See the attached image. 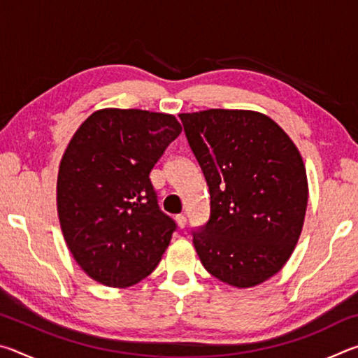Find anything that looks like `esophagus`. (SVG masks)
Here are the masks:
<instances>
[{"label":"esophagus","mask_w":358,"mask_h":358,"mask_svg":"<svg viewBox=\"0 0 358 358\" xmlns=\"http://www.w3.org/2000/svg\"><path fill=\"white\" fill-rule=\"evenodd\" d=\"M175 221H177L180 229H183L186 226V216L185 215H177V217H175Z\"/></svg>","instance_id":"obj_1"}]
</instances>
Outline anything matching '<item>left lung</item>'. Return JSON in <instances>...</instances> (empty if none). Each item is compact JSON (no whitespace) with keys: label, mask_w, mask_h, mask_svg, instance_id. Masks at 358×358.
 Listing matches in <instances>:
<instances>
[{"label":"left lung","mask_w":358,"mask_h":358,"mask_svg":"<svg viewBox=\"0 0 358 358\" xmlns=\"http://www.w3.org/2000/svg\"><path fill=\"white\" fill-rule=\"evenodd\" d=\"M210 191V220L192 243L210 275L248 289L294 252L308 205L306 169L280 124L254 110L180 113Z\"/></svg>","instance_id":"left-lung-1"}]
</instances>
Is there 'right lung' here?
I'll use <instances>...</instances> for the list:
<instances>
[{
  "label": "right lung",
  "instance_id": "obj_1",
  "mask_svg": "<svg viewBox=\"0 0 358 358\" xmlns=\"http://www.w3.org/2000/svg\"><path fill=\"white\" fill-rule=\"evenodd\" d=\"M180 132L173 115L102 108L72 136L57 208L66 245L92 280L129 287L161 262L177 224L159 210L150 172Z\"/></svg>",
  "mask_w": 358,
  "mask_h": 358
}]
</instances>
